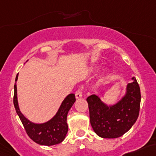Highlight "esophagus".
Instances as JSON below:
<instances>
[{
	"label": "esophagus",
	"instance_id": "1",
	"mask_svg": "<svg viewBox=\"0 0 156 156\" xmlns=\"http://www.w3.org/2000/svg\"><path fill=\"white\" fill-rule=\"evenodd\" d=\"M75 98L77 99L81 98H82V90L81 89H78L76 92H75Z\"/></svg>",
	"mask_w": 156,
	"mask_h": 156
}]
</instances>
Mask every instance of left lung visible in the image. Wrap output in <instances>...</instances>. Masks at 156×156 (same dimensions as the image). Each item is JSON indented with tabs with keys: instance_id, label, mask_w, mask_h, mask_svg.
<instances>
[{
	"instance_id": "obj_1",
	"label": "left lung",
	"mask_w": 156,
	"mask_h": 156,
	"mask_svg": "<svg viewBox=\"0 0 156 156\" xmlns=\"http://www.w3.org/2000/svg\"><path fill=\"white\" fill-rule=\"evenodd\" d=\"M132 79L133 81L126 86L125 95L113 105H107L95 95L87 98L90 124L98 136L104 138L122 136L138 119L141 92L136 78Z\"/></svg>"
}]
</instances>
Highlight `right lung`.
Returning a JSON list of instances; mask_svg holds the SVG:
<instances>
[{"mask_svg":"<svg viewBox=\"0 0 156 156\" xmlns=\"http://www.w3.org/2000/svg\"><path fill=\"white\" fill-rule=\"evenodd\" d=\"M18 77V74L15 78L13 103L27 135L32 141L41 145L52 146L62 142L68 132L66 117L70 108L75 102V94L71 93L65 98L57 113L52 119L43 124H35L29 121L20 111L17 97L16 81Z\"/></svg>","mask_w":156,"mask_h":156,"instance_id":"add662e5","label":"right lung"}]
</instances>
